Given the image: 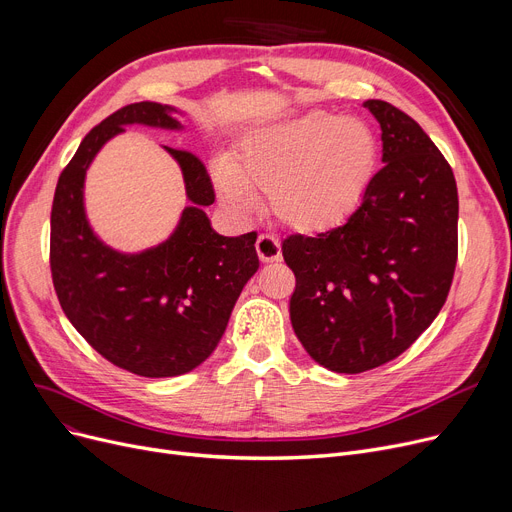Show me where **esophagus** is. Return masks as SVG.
I'll use <instances>...</instances> for the list:
<instances>
[{
	"mask_svg": "<svg viewBox=\"0 0 512 512\" xmlns=\"http://www.w3.org/2000/svg\"><path fill=\"white\" fill-rule=\"evenodd\" d=\"M255 249H257V255L263 263H272V261H278L282 257L280 242L270 234H259L257 242H255Z\"/></svg>",
	"mask_w": 512,
	"mask_h": 512,
	"instance_id": "1",
	"label": "esophagus"
}]
</instances>
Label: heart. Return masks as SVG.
I'll return each mask as SVG.
<instances>
[{"label": "heart", "mask_w": 512, "mask_h": 512, "mask_svg": "<svg viewBox=\"0 0 512 512\" xmlns=\"http://www.w3.org/2000/svg\"><path fill=\"white\" fill-rule=\"evenodd\" d=\"M380 164V139L361 118L307 112L249 132L213 176L224 199L253 211L267 193L274 218L294 232L342 224L363 201Z\"/></svg>", "instance_id": "1"}]
</instances>
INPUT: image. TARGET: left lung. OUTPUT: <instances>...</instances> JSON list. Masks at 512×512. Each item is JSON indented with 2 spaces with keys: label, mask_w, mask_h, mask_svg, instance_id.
Segmentation results:
<instances>
[{
  "label": "left lung",
  "mask_w": 512,
  "mask_h": 512,
  "mask_svg": "<svg viewBox=\"0 0 512 512\" xmlns=\"http://www.w3.org/2000/svg\"><path fill=\"white\" fill-rule=\"evenodd\" d=\"M363 105L382 126L384 168L342 226L282 242L297 278L294 334L338 373L405 353L444 307L459 257L450 164L409 114L380 99Z\"/></svg>",
  "instance_id": "obj_1"
}]
</instances>
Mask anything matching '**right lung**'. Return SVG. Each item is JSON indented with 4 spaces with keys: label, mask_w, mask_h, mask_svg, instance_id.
<instances>
[{
    "label": "right lung",
    "mask_w": 512,
    "mask_h": 512,
    "mask_svg": "<svg viewBox=\"0 0 512 512\" xmlns=\"http://www.w3.org/2000/svg\"><path fill=\"white\" fill-rule=\"evenodd\" d=\"M126 124L180 128L172 107L141 101L87 134L53 195L51 280L70 324L103 359L145 378H172L201 365L224 336L240 290L259 267L257 232H215L203 211L215 201L205 164L191 151L166 147L193 207L155 249L122 255L105 247L85 218L83 184L95 153Z\"/></svg>",
    "instance_id": "add662e5"
}]
</instances>
